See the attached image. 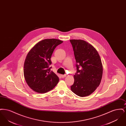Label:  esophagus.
Here are the masks:
<instances>
[{
  "instance_id": "34e87169",
  "label": "esophagus",
  "mask_w": 126,
  "mask_h": 126,
  "mask_svg": "<svg viewBox=\"0 0 126 126\" xmlns=\"http://www.w3.org/2000/svg\"><path fill=\"white\" fill-rule=\"evenodd\" d=\"M66 75H61V77L62 78H65L66 77Z\"/></svg>"
}]
</instances>
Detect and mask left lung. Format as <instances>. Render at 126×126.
Wrapping results in <instances>:
<instances>
[{"mask_svg":"<svg viewBox=\"0 0 126 126\" xmlns=\"http://www.w3.org/2000/svg\"><path fill=\"white\" fill-rule=\"evenodd\" d=\"M76 62L77 71L74 76L71 90L80 97L92 94L101 83L103 67L95 48L82 40H70Z\"/></svg>","mask_w":126,"mask_h":126,"instance_id":"1","label":"left lung"}]
</instances>
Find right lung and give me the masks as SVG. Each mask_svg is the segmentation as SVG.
Wrapping results in <instances>:
<instances>
[{"label": "right lung", "instance_id": "obj_1", "mask_svg": "<svg viewBox=\"0 0 126 126\" xmlns=\"http://www.w3.org/2000/svg\"><path fill=\"white\" fill-rule=\"evenodd\" d=\"M63 42L56 39H44L31 49L24 61V74L29 86L34 92L43 94L53 89L59 77L50 71L49 66L54 49Z\"/></svg>", "mask_w": 126, "mask_h": 126}]
</instances>
